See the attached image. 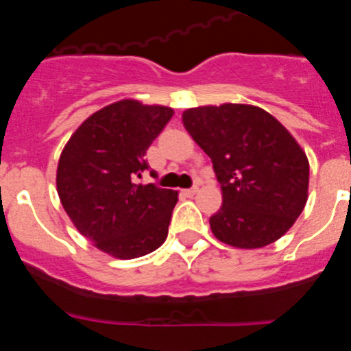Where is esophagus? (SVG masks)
<instances>
[{
	"label": "esophagus",
	"instance_id": "esophagus-1",
	"mask_svg": "<svg viewBox=\"0 0 351 351\" xmlns=\"http://www.w3.org/2000/svg\"><path fill=\"white\" fill-rule=\"evenodd\" d=\"M197 191H198V188L197 186H193V188H188V190H184V195H188V197H193Z\"/></svg>",
	"mask_w": 351,
	"mask_h": 351
}]
</instances>
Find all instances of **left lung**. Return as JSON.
<instances>
[{
    "label": "left lung",
    "mask_w": 351,
    "mask_h": 351,
    "mask_svg": "<svg viewBox=\"0 0 351 351\" xmlns=\"http://www.w3.org/2000/svg\"><path fill=\"white\" fill-rule=\"evenodd\" d=\"M182 125L221 184L214 237L256 250L287 234L308 202L309 161L280 121L255 105L223 104L188 108Z\"/></svg>",
    "instance_id": "obj_1"
}]
</instances>
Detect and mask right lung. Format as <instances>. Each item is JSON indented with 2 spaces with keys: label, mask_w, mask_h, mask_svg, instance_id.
I'll return each instance as SVG.
<instances>
[{
  "label": "right lung",
  "mask_w": 351,
  "mask_h": 351,
  "mask_svg": "<svg viewBox=\"0 0 351 351\" xmlns=\"http://www.w3.org/2000/svg\"><path fill=\"white\" fill-rule=\"evenodd\" d=\"M172 116L163 105L116 101L84 121L61 153V204L77 230L114 258H138L165 243L178 191L137 179L149 169L145 151Z\"/></svg>",
  "instance_id": "add662e5"
}]
</instances>
